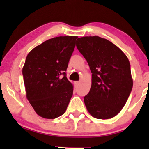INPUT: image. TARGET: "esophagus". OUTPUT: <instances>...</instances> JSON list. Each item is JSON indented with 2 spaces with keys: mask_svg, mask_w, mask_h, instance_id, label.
<instances>
[{
  "mask_svg": "<svg viewBox=\"0 0 149 149\" xmlns=\"http://www.w3.org/2000/svg\"><path fill=\"white\" fill-rule=\"evenodd\" d=\"M79 84H80V82H79V81H76V82H75V85H76V87H77L79 85Z\"/></svg>",
  "mask_w": 149,
  "mask_h": 149,
  "instance_id": "34e87169",
  "label": "esophagus"
}]
</instances>
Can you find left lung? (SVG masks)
Segmentation results:
<instances>
[{
	"mask_svg": "<svg viewBox=\"0 0 149 149\" xmlns=\"http://www.w3.org/2000/svg\"><path fill=\"white\" fill-rule=\"evenodd\" d=\"M91 73V86L84 103L90 115L97 119L116 116L125 104L133 88L130 64L115 45L98 36L76 40Z\"/></svg>",
	"mask_w": 149,
	"mask_h": 149,
	"instance_id": "left-lung-1",
	"label": "left lung"
}]
</instances>
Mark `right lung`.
<instances>
[{"mask_svg":"<svg viewBox=\"0 0 149 149\" xmlns=\"http://www.w3.org/2000/svg\"><path fill=\"white\" fill-rule=\"evenodd\" d=\"M76 36L49 39L31 49L22 69L26 98L36 113L46 119L63 115L73 96L66 69Z\"/></svg>","mask_w":149,"mask_h":149,"instance_id":"right-lung-1","label":"right lung"}]
</instances>
